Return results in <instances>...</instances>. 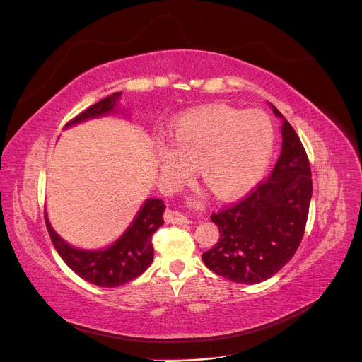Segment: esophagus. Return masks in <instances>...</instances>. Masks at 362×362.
Here are the masks:
<instances>
[{"label": "esophagus", "mask_w": 362, "mask_h": 362, "mask_svg": "<svg viewBox=\"0 0 362 362\" xmlns=\"http://www.w3.org/2000/svg\"><path fill=\"white\" fill-rule=\"evenodd\" d=\"M194 205V201H193ZM166 221L169 223H190V218L187 216H184L181 211L177 210H168L166 211Z\"/></svg>", "instance_id": "esophagus-1"}]
</instances>
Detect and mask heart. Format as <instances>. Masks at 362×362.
<instances>
[{"label":"heart","instance_id":"b5f03b06","mask_svg":"<svg viewBox=\"0 0 362 362\" xmlns=\"http://www.w3.org/2000/svg\"><path fill=\"white\" fill-rule=\"evenodd\" d=\"M172 145L160 148V163L173 184L190 178L192 166H199L206 187L231 198L264 173L275 129L264 112L217 104L181 116L172 128Z\"/></svg>","mask_w":362,"mask_h":362}]
</instances>
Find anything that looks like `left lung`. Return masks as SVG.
I'll return each instance as SVG.
<instances>
[{
	"mask_svg": "<svg viewBox=\"0 0 362 362\" xmlns=\"http://www.w3.org/2000/svg\"><path fill=\"white\" fill-rule=\"evenodd\" d=\"M273 112L282 117L276 107ZM311 194L308 156L284 117L281 156L269 177L245 198L211 214L221 237L202 254L205 266L238 284L272 278L293 258L302 242Z\"/></svg>",
	"mask_w": 362,
	"mask_h": 362,
	"instance_id": "8db88e82",
	"label": "left lung"
}]
</instances>
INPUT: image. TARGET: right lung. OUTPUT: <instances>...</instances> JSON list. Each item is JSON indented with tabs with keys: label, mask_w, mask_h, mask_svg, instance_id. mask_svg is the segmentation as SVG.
Here are the masks:
<instances>
[{
	"label": "right lung",
	"mask_w": 362,
	"mask_h": 362,
	"mask_svg": "<svg viewBox=\"0 0 362 362\" xmlns=\"http://www.w3.org/2000/svg\"><path fill=\"white\" fill-rule=\"evenodd\" d=\"M122 92H115L100 103L87 107L84 112L71 119L68 125L83 122L86 119L103 116L113 112L116 101ZM166 205L161 199H148L139 214L116 243L104 250H81L69 246L57 235L45 213V223L51 242L76 275L98 287L115 288L140 276L154 259L152 234L164 223L163 211Z\"/></svg>",
	"instance_id": "right-lung-1"
}]
</instances>
